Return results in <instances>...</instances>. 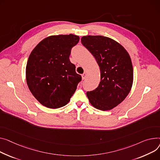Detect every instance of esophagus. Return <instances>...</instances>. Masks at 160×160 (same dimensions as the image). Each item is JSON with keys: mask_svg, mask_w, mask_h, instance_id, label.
Masks as SVG:
<instances>
[{"mask_svg": "<svg viewBox=\"0 0 160 160\" xmlns=\"http://www.w3.org/2000/svg\"><path fill=\"white\" fill-rule=\"evenodd\" d=\"M82 80H85V79H86V78H87V73H86V72H84L83 74H82Z\"/></svg>", "mask_w": 160, "mask_h": 160, "instance_id": "esophagus-1", "label": "esophagus"}]
</instances>
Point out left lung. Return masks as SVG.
<instances>
[{
	"instance_id": "8db88e82",
	"label": "left lung",
	"mask_w": 160,
	"mask_h": 160,
	"mask_svg": "<svg viewBox=\"0 0 160 160\" xmlns=\"http://www.w3.org/2000/svg\"><path fill=\"white\" fill-rule=\"evenodd\" d=\"M81 42L93 55L100 70L97 89L88 92L96 109L108 111L122 102L133 83V67L128 52L116 40L101 35L83 36Z\"/></svg>"
}]
</instances>
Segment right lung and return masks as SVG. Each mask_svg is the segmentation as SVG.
<instances>
[{
	"mask_svg": "<svg viewBox=\"0 0 160 160\" xmlns=\"http://www.w3.org/2000/svg\"><path fill=\"white\" fill-rule=\"evenodd\" d=\"M79 40L72 34L51 35L31 52L26 82L34 97L46 108L57 109L68 104L82 80L69 60L71 48Z\"/></svg>",
	"mask_w": 160,
	"mask_h": 160,
	"instance_id": "obj_1",
	"label": "right lung"
}]
</instances>
